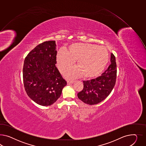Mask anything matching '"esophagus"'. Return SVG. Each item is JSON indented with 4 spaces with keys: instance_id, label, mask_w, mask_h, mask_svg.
<instances>
[{
    "instance_id": "1",
    "label": "esophagus",
    "mask_w": 146,
    "mask_h": 146,
    "mask_svg": "<svg viewBox=\"0 0 146 146\" xmlns=\"http://www.w3.org/2000/svg\"><path fill=\"white\" fill-rule=\"evenodd\" d=\"M73 82H74L73 81H67V85H70L71 84L73 83Z\"/></svg>"
}]
</instances>
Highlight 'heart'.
I'll return each mask as SVG.
<instances>
[{
	"mask_svg": "<svg viewBox=\"0 0 146 146\" xmlns=\"http://www.w3.org/2000/svg\"><path fill=\"white\" fill-rule=\"evenodd\" d=\"M76 61L77 67L70 69L64 75L68 79L82 76L93 78L99 75L106 66L109 54L106 48L90 43L71 44L68 51L60 49L56 55L57 66L62 72L66 71Z\"/></svg>",
	"mask_w": 146,
	"mask_h": 146,
	"instance_id": "obj_1",
	"label": "heart"
}]
</instances>
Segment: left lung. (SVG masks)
Here are the masks:
<instances>
[{
	"instance_id": "left-lung-1",
	"label": "left lung",
	"mask_w": 146,
	"mask_h": 146,
	"mask_svg": "<svg viewBox=\"0 0 146 146\" xmlns=\"http://www.w3.org/2000/svg\"><path fill=\"white\" fill-rule=\"evenodd\" d=\"M116 63L115 57L110 55V64L106 71L96 79L83 81V89L78 94L79 99L89 105L102 102L113 89L116 79Z\"/></svg>"
}]
</instances>
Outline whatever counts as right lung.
<instances>
[{"mask_svg": "<svg viewBox=\"0 0 146 146\" xmlns=\"http://www.w3.org/2000/svg\"><path fill=\"white\" fill-rule=\"evenodd\" d=\"M56 46L55 41L40 43L28 54L24 62L25 91L33 102L43 106L55 103L67 84L56 66Z\"/></svg>", "mask_w": 146, "mask_h": 146, "instance_id": "obj_1", "label": "right lung"}]
</instances>
